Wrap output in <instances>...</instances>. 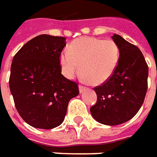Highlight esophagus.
Here are the masks:
<instances>
[{
    "label": "esophagus",
    "mask_w": 157,
    "mask_h": 157,
    "mask_svg": "<svg viewBox=\"0 0 157 157\" xmlns=\"http://www.w3.org/2000/svg\"><path fill=\"white\" fill-rule=\"evenodd\" d=\"M86 90L85 86H83L80 85L79 86V91H80V93H82V92H84Z\"/></svg>",
    "instance_id": "1"
}]
</instances>
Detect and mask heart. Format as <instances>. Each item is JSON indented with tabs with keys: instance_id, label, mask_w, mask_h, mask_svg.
Masks as SVG:
<instances>
[{
	"instance_id": "1",
	"label": "heart",
	"mask_w": 157,
	"mask_h": 157,
	"mask_svg": "<svg viewBox=\"0 0 157 157\" xmlns=\"http://www.w3.org/2000/svg\"><path fill=\"white\" fill-rule=\"evenodd\" d=\"M68 51L59 56L63 75L72 79L80 69L82 79L94 85L103 84L112 76L120 55L119 46L114 40L94 37L75 39L69 45Z\"/></svg>"
}]
</instances>
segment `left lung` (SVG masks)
Segmentation results:
<instances>
[{"label": "left lung", "instance_id": "obj_1", "mask_svg": "<svg viewBox=\"0 0 157 157\" xmlns=\"http://www.w3.org/2000/svg\"><path fill=\"white\" fill-rule=\"evenodd\" d=\"M112 39L120 49L118 65L105 83L94 87L98 100L90 109L92 117L106 125L131 119L141 108L148 87V65L140 48L118 34Z\"/></svg>", "mask_w": 157, "mask_h": 157}]
</instances>
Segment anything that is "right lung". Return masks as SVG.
<instances>
[{"mask_svg": "<svg viewBox=\"0 0 157 157\" xmlns=\"http://www.w3.org/2000/svg\"><path fill=\"white\" fill-rule=\"evenodd\" d=\"M65 38L41 34L29 40L12 59L9 86L16 109L34 128L62 124L70 100L79 94L77 83L61 74L59 56Z\"/></svg>", "mask_w": 157, "mask_h": 157, "instance_id": "add662e5", "label": "right lung"}]
</instances>
